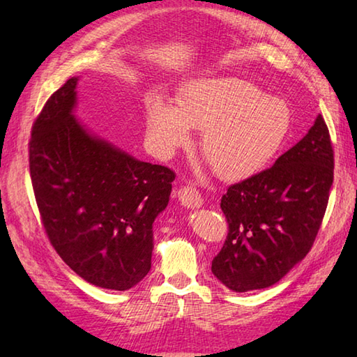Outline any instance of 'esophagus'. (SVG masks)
Wrapping results in <instances>:
<instances>
[{
  "instance_id": "esophagus-1",
  "label": "esophagus",
  "mask_w": 357,
  "mask_h": 357,
  "mask_svg": "<svg viewBox=\"0 0 357 357\" xmlns=\"http://www.w3.org/2000/svg\"><path fill=\"white\" fill-rule=\"evenodd\" d=\"M178 193V199L185 208H199L202 207V198L199 192L193 185L181 187Z\"/></svg>"
}]
</instances>
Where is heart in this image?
Here are the masks:
<instances>
[{
  "label": "heart",
  "mask_w": 357,
  "mask_h": 357,
  "mask_svg": "<svg viewBox=\"0 0 357 357\" xmlns=\"http://www.w3.org/2000/svg\"><path fill=\"white\" fill-rule=\"evenodd\" d=\"M147 138L159 155L172 156L202 130L199 150L221 179L242 181L262 172L282 149L291 110L278 96L245 79L199 78L185 84L176 105L161 95L146 101Z\"/></svg>",
  "instance_id": "obj_1"
}]
</instances>
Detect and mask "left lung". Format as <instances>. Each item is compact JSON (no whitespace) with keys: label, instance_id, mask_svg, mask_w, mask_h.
I'll use <instances>...</instances> for the list:
<instances>
[{"label":"left lung","instance_id":"left-lung-1","mask_svg":"<svg viewBox=\"0 0 357 357\" xmlns=\"http://www.w3.org/2000/svg\"><path fill=\"white\" fill-rule=\"evenodd\" d=\"M333 147L317 115L308 133L270 169L230 185L221 208L229 222L211 271L236 293L279 282L312 248L333 185Z\"/></svg>","mask_w":357,"mask_h":357}]
</instances>
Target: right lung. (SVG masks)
<instances>
[{
	"instance_id": "add662e5",
	"label": "right lung",
	"mask_w": 357,
	"mask_h": 357,
	"mask_svg": "<svg viewBox=\"0 0 357 357\" xmlns=\"http://www.w3.org/2000/svg\"><path fill=\"white\" fill-rule=\"evenodd\" d=\"M79 77L45 102L32 127L30 176L45 233L89 284L124 291L151 267L153 222L174 173L139 161L75 116Z\"/></svg>"
}]
</instances>
